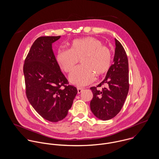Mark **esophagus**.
I'll use <instances>...</instances> for the list:
<instances>
[{
  "mask_svg": "<svg viewBox=\"0 0 159 159\" xmlns=\"http://www.w3.org/2000/svg\"><path fill=\"white\" fill-rule=\"evenodd\" d=\"M83 89L82 88H77V91H78V93H80L83 91Z\"/></svg>",
  "mask_w": 159,
  "mask_h": 159,
  "instance_id": "1",
  "label": "esophagus"
}]
</instances>
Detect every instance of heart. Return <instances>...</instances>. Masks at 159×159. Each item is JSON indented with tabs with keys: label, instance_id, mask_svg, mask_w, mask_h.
<instances>
[{
	"label": "heart",
	"instance_id": "obj_1",
	"mask_svg": "<svg viewBox=\"0 0 159 159\" xmlns=\"http://www.w3.org/2000/svg\"><path fill=\"white\" fill-rule=\"evenodd\" d=\"M82 64L70 75V81L77 86H87L94 80L95 73L100 76L106 73L112 64L110 49L92 37L73 40L68 49L58 50L56 62L63 71L70 73L79 62Z\"/></svg>",
	"mask_w": 159,
	"mask_h": 159
}]
</instances>
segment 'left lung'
<instances>
[{"mask_svg": "<svg viewBox=\"0 0 159 159\" xmlns=\"http://www.w3.org/2000/svg\"><path fill=\"white\" fill-rule=\"evenodd\" d=\"M113 64L108 71L105 80L97 87H92L93 98L91 111L98 119L107 120L115 117L121 110L129 89V62L127 54L121 43L115 39ZM106 84L102 91L96 88Z\"/></svg>", "mask_w": 159, "mask_h": 159, "instance_id": "obj_1", "label": "left lung"}]
</instances>
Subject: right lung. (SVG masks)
Wrapping results in <instances>:
<instances>
[{"label":"right lung","instance_id":"add662e5","mask_svg":"<svg viewBox=\"0 0 159 159\" xmlns=\"http://www.w3.org/2000/svg\"><path fill=\"white\" fill-rule=\"evenodd\" d=\"M61 36L40 37L31 46L23 67L27 98L35 110L46 120L64 119L71 108L77 89L58 66L52 44Z\"/></svg>","mask_w":159,"mask_h":159}]
</instances>
